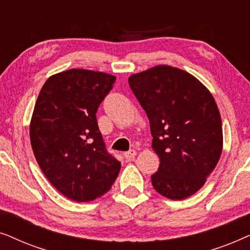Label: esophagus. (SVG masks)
<instances>
[{"label":"esophagus","instance_id":"1","mask_svg":"<svg viewBox=\"0 0 250 250\" xmlns=\"http://www.w3.org/2000/svg\"><path fill=\"white\" fill-rule=\"evenodd\" d=\"M136 156V150H134V149H131V150H128L127 152H125L124 153V157L127 160H132L133 158H134V157Z\"/></svg>","mask_w":250,"mask_h":250}]
</instances>
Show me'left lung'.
Here are the masks:
<instances>
[{"instance_id": "left-lung-1", "label": "left lung", "mask_w": 250, "mask_h": 250, "mask_svg": "<svg viewBox=\"0 0 250 250\" xmlns=\"http://www.w3.org/2000/svg\"><path fill=\"white\" fill-rule=\"evenodd\" d=\"M150 122L159 157L151 175L157 192L182 200L200 190L223 149L222 119L209 90L193 75L159 64L128 77Z\"/></svg>"}]
</instances>
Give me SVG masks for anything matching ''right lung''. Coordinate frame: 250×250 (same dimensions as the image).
Masks as SVG:
<instances>
[{
    "mask_svg": "<svg viewBox=\"0 0 250 250\" xmlns=\"http://www.w3.org/2000/svg\"><path fill=\"white\" fill-rule=\"evenodd\" d=\"M115 80L102 71H61L47 78L34 107L29 136L36 162L50 183L77 203L104 196L121 170L95 116Z\"/></svg>",
    "mask_w": 250,
    "mask_h": 250,
    "instance_id": "add662e5",
    "label": "right lung"
}]
</instances>
